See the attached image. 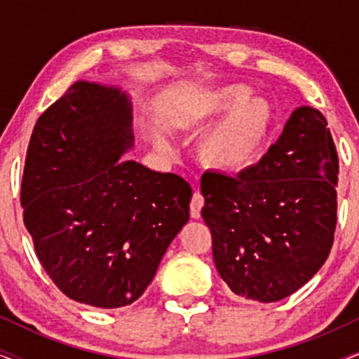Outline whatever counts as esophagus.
<instances>
[{
    "label": "esophagus",
    "mask_w": 359,
    "mask_h": 359,
    "mask_svg": "<svg viewBox=\"0 0 359 359\" xmlns=\"http://www.w3.org/2000/svg\"><path fill=\"white\" fill-rule=\"evenodd\" d=\"M204 205V198L201 193H194L193 199H191L189 209H191V217L193 219H199L201 217V209Z\"/></svg>",
    "instance_id": "obj_1"
}]
</instances>
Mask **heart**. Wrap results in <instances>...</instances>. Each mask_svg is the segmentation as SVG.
Wrapping results in <instances>:
<instances>
[{"instance_id":"b5f03b06","label":"heart","mask_w":359,"mask_h":359,"mask_svg":"<svg viewBox=\"0 0 359 359\" xmlns=\"http://www.w3.org/2000/svg\"><path fill=\"white\" fill-rule=\"evenodd\" d=\"M220 117L199 142V158L208 168L224 175H235L248 168L257 158L269 126L271 106L266 100L252 96L242 83H230L205 91L188 107L186 119L193 126H204Z\"/></svg>"}]
</instances>
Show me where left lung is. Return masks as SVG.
Returning a JSON list of instances; mask_svg holds the SVG:
<instances>
[{
    "instance_id": "8db88e82",
    "label": "left lung",
    "mask_w": 359,
    "mask_h": 359,
    "mask_svg": "<svg viewBox=\"0 0 359 359\" xmlns=\"http://www.w3.org/2000/svg\"><path fill=\"white\" fill-rule=\"evenodd\" d=\"M338 154L327 119L297 107L276 144L237 176L205 171L201 214L235 296L276 302L325 263L337 227Z\"/></svg>"
}]
</instances>
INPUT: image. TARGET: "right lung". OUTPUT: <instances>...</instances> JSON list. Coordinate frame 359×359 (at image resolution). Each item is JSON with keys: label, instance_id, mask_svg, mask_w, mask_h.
<instances>
[{"label": "right lung", "instance_id": "right-lung-1", "mask_svg": "<svg viewBox=\"0 0 359 359\" xmlns=\"http://www.w3.org/2000/svg\"><path fill=\"white\" fill-rule=\"evenodd\" d=\"M132 145L127 93L90 81L43 111L29 140L24 225L55 286L93 307L137 301L189 220L188 181L119 160Z\"/></svg>", "mask_w": 359, "mask_h": 359}]
</instances>
